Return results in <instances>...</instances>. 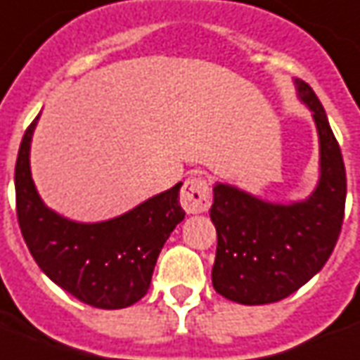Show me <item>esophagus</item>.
Masks as SVG:
<instances>
[{
  "instance_id": "esophagus-1",
  "label": "esophagus",
  "mask_w": 360,
  "mask_h": 360,
  "mask_svg": "<svg viewBox=\"0 0 360 360\" xmlns=\"http://www.w3.org/2000/svg\"><path fill=\"white\" fill-rule=\"evenodd\" d=\"M180 205L188 214L205 212L211 207V186L203 176H190L180 191Z\"/></svg>"
}]
</instances>
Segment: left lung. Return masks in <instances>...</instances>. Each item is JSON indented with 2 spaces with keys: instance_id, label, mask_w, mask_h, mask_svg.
<instances>
[{
  "instance_id": "1",
  "label": "left lung",
  "mask_w": 360,
  "mask_h": 360,
  "mask_svg": "<svg viewBox=\"0 0 360 360\" xmlns=\"http://www.w3.org/2000/svg\"><path fill=\"white\" fill-rule=\"evenodd\" d=\"M295 84L319 128L320 182L313 195L274 205L226 184L212 188V285L241 305L276 303L297 291L326 264L342 232L347 193L342 149L313 88Z\"/></svg>"
}]
</instances>
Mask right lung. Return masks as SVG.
Returning <instances> with one entry per match:
<instances>
[{"mask_svg": "<svg viewBox=\"0 0 360 360\" xmlns=\"http://www.w3.org/2000/svg\"><path fill=\"white\" fill-rule=\"evenodd\" d=\"M40 115L26 128L17 165L15 198L22 238L49 280L97 309H124L149 290L157 257L184 220L180 186L132 211L97 224L59 217L41 203L30 176V140Z\"/></svg>", "mask_w": 360, "mask_h": 360, "instance_id": "1", "label": "right lung"}]
</instances>
